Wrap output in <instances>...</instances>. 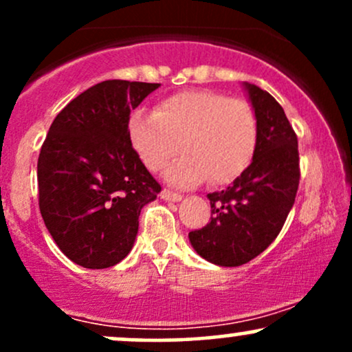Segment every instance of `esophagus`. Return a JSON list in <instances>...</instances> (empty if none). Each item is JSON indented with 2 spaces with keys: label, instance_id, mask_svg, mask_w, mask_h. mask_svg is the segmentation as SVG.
<instances>
[{
  "label": "esophagus",
  "instance_id": "1",
  "mask_svg": "<svg viewBox=\"0 0 352 352\" xmlns=\"http://www.w3.org/2000/svg\"><path fill=\"white\" fill-rule=\"evenodd\" d=\"M160 199L165 201H180L182 195L180 193L172 192V190H162V193H160Z\"/></svg>",
  "mask_w": 352,
  "mask_h": 352
}]
</instances>
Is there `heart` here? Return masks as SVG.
I'll return each mask as SVG.
<instances>
[{
    "mask_svg": "<svg viewBox=\"0 0 352 352\" xmlns=\"http://www.w3.org/2000/svg\"><path fill=\"white\" fill-rule=\"evenodd\" d=\"M127 137L151 170H162L177 152L185 153L165 172L175 187L208 180L230 184L246 170L258 144V120L248 102L221 92L192 89L137 109L127 119Z\"/></svg>",
    "mask_w": 352,
    "mask_h": 352,
    "instance_id": "heart-1",
    "label": "heart"
}]
</instances>
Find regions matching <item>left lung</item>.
<instances>
[{
    "instance_id": "obj_1",
    "label": "left lung",
    "mask_w": 352,
    "mask_h": 352,
    "mask_svg": "<svg viewBox=\"0 0 352 352\" xmlns=\"http://www.w3.org/2000/svg\"><path fill=\"white\" fill-rule=\"evenodd\" d=\"M258 120V144L233 184L208 193L212 220L188 233L190 245L217 266H240L263 253L281 232L300 184L298 139L272 94L243 82Z\"/></svg>"
}]
</instances>
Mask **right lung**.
<instances>
[{"instance_id": "add662e5", "label": "right lung", "mask_w": 352, "mask_h": 352, "mask_svg": "<svg viewBox=\"0 0 352 352\" xmlns=\"http://www.w3.org/2000/svg\"><path fill=\"white\" fill-rule=\"evenodd\" d=\"M160 84L104 80L52 120L38 159L39 210L59 250L89 270L127 256L160 185L127 137V119Z\"/></svg>"}]
</instances>
